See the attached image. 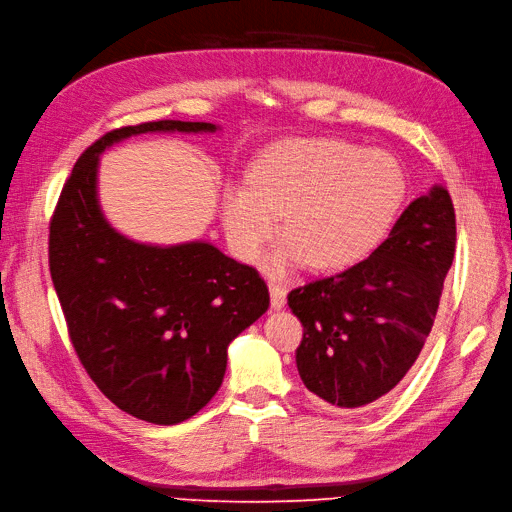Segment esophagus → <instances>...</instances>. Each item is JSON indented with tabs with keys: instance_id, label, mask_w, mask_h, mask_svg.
I'll list each match as a JSON object with an SVG mask.
<instances>
[{
	"instance_id": "34e87169",
	"label": "esophagus",
	"mask_w": 512,
	"mask_h": 512,
	"mask_svg": "<svg viewBox=\"0 0 512 512\" xmlns=\"http://www.w3.org/2000/svg\"><path fill=\"white\" fill-rule=\"evenodd\" d=\"M269 295H271V309L274 311L285 309L287 293L282 289V285H278V282H269Z\"/></svg>"
}]
</instances>
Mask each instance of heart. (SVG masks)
I'll use <instances>...</instances> for the list:
<instances>
[{
	"mask_svg": "<svg viewBox=\"0 0 512 512\" xmlns=\"http://www.w3.org/2000/svg\"><path fill=\"white\" fill-rule=\"evenodd\" d=\"M405 197V175L390 153L337 138H293L267 146L247 181L223 192L221 217L232 254L254 263L278 232L265 271L285 278L313 263L344 271L385 241Z\"/></svg>",
	"mask_w": 512,
	"mask_h": 512,
	"instance_id": "heart-1",
	"label": "heart"
}]
</instances>
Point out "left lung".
<instances>
[{
  "label": "left lung",
  "mask_w": 512,
  "mask_h": 512,
  "mask_svg": "<svg viewBox=\"0 0 512 512\" xmlns=\"http://www.w3.org/2000/svg\"><path fill=\"white\" fill-rule=\"evenodd\" d=\"M453 252V203L434 184L363 263L293 289L289 309L304 326L295 363L306 390L339 410L392 392L431 333Z\"/></svg>",
  "instance_id": "obj_1"
}]
</instances>
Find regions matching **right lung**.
<instances>
[{"instance_id": "obj_1", "label": "right lung", "mask_w": 512, "mask_h": 512, "mask_svg": "<svg viewBox=\"0 0 512 512\" xmlns=\"http://www.w3.org/2000/svg\"><path fill=\"white\" fill-rule=\"evenodd\" d=\"M160 120L102 135L78 157L50 223V274L89 377L122 412L177 425L221 388L227 348L269 309L258 271L208 241L140 243L98 199L100 155L140 133H214Z\"/></svg>"}]
</instances>
